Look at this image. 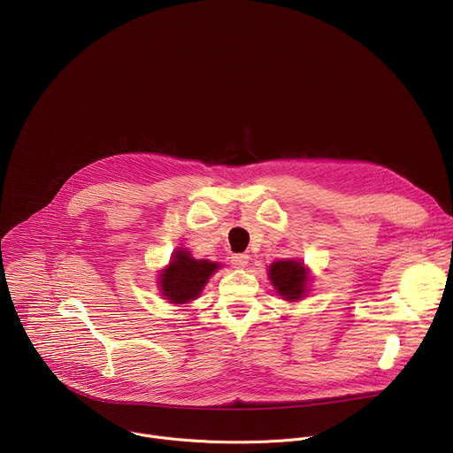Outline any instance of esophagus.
<instances>
[{"label": "esophagus", "instance_id": "obj_1", "mask_svg": "<svg viewBox=\"0 0 453 453\" xmlns=\"http://www.w3.org/2000/svg\"><path fill=\"white\" fill-rule=\"evenodd\" d=\"M249 264V254H233L231 256V265L234 269H243Z\"/></svg>", "mask_w": 453, "mask_h": 453}]
</instances>
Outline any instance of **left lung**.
<instances>
[{"mask_svg":"<svg viewBox=\"0 0 453 453\" xmlns=\"http://www.w3.org/2000/svg\"><path fill=\"white\" fill-rule=\"evenodd\" d=\"M267 274L276 294L288 303L301 301L310 290V269L297 257L271 264Z\"/></svg>","mask_w":453,"mask_h":453,"instance_id":"1","label":"left lung"}]
</instances>
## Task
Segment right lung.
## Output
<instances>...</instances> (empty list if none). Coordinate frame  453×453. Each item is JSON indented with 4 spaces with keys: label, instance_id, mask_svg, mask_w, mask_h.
Segmentation results:
<instances>
[{
    "label": "right lung",
    "instance_id": "right-lung-1",
    "mask_svg": "<svg viewBox=\"0 0 453 453\" xmlns=\"http://www.w3.org/2000/svg\"><path fill=\"white\" fill-rule=\"evenodd\" d=\"M220 267L217 262L197 260L188 249L177 247L170 256L168 265L159 273V292L172 304H188L201 296L210 278Z\"/></svg>",
    "mask_w": 453,
    "mask_h": 453
}]
</instances>
